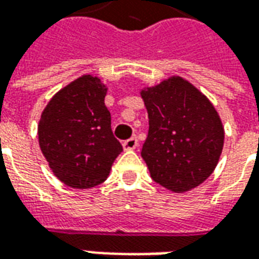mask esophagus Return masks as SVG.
<instances>
[{
    "instance_id": "esophagus-1",
    "label": "esophagus",
    "mask_w": 259,
    "mask_h": 259,
    "mask_svg": "<svg viewBox=\"0 0 259 259\" xmlns=\"http://www.w3.org/2000/svg\"><path fill=\"white\" fill-rule=\"evenodd\" d=\"M137 144H139L137 139H136V137H132V139H129V140L123 141V150H124V151H130V150H135L136 147H137Z\"/></svg>"
}]
</instances>
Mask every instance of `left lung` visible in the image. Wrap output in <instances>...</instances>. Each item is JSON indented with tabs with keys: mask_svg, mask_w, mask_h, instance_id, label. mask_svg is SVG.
<instances>
[{
	"mask_svg": "<svg viewBox=\"0 0 259 259\" xmlns=\"http://www.w3.org/2000/svg\"><path fill=\"white\" fill-rule=\"evenodd\" d=\"M140 96L150 123L141 157L152 180L172 193L204 183L217 168L225 143L213 104L182 76L143 87Z\"/></svg>",
	"mask_w": 259,
	"mask_h": 259,
	"instance_id": "left-lung-1",
	"label": "left lung"
}]
</instances>
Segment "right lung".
I'll list each match as a JSON object with an SVG mask.
<instances>
[{"label":"right lung","instance_id":"right-lung-1","mask_svg":"<svg viewBox=\"0 0 259 259\" xmlns=\"http://www.w3.org/2000/svg\"><path fill=\"white\" fill-rule=\"evenodd\" d=\"M107 91L100 77L81 74L54 94L38 120L42 155L57 179L72 189L101 185L122 152L111 130Z\"/></svg>","mask_w":259,"mask_h":259}]
</instances>
